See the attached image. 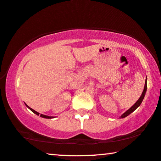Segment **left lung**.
<instances>
[{"label":"left lung","mask_w":161,"mask_h":161,"mask_svg":"<svg viewBox=\"0 0 161 161\" xmlns=\"http://www.w3.org/2000/svg\"><path fill=\"white\" fill-rule=\"evenodd\" d=\"M146 91H147V79H146V80H145L144 90H143V91H142V93L141 94V96L140 97V98L138 99V100H137L136 103H135L129 109H127V110L125 112V113H124L123 114H122V115L119 117V118H124V117H126L127 116H128L130 114L132 113V112H134L137 108H138V107L140 105V104L142 103V100H143L144 97L145 95V93H146Z\"/></svg>","instance_id":"1"}]
</instances>
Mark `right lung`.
Segmentation results:
<instances>
[{
    "instance_id": "right-lung-1",
    "label": "right lung",
    "mask_w": 161,
    "mask_h": 161,
    "mask_svg": "<svg viewBox=\"0 0 161 161\" xmlns=\"http://www.w3.org/2000/svg\"><path fill=\"white\" fill-rule=\"evenodd\" d=\"M25 105H26V107L28 108H29V109H31V110L33 113H34V114H37V115H39V113H38V112H36V111H35L34 109H33L32 108H29V106L27 105L26 104H25ZM40 117H44V118H47V119H52V118H53V117H52V116H48V115H44V114H40Z\"/></svg>"
}]
</instances>
